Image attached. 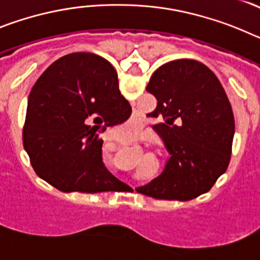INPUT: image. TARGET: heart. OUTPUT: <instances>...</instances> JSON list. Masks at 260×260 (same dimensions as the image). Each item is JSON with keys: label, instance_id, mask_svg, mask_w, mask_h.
<instances>
[{"label": "heart", "instance_id": "b5f03b06", "mask_svg": "<svg viewBox=\"0 0 260 260\" xmlns=\"http://www.w3.org/2000/svg\"><path fill=\"white\" fill-rule=\"evenodd\" d=\"M130 137H132V138H133V134H132V135H130Z\"/></svg>", "mask_w": 260, "mask_h": 260}]
</instances>
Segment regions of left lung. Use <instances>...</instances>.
I'll return each mask as SVG.
<instances>
[{"mask_svg":"<svg viewBox=\"0 0 260 260\" xmlns=\"http://www.w3.org/2000/svg\"><path fill=\"white\" fill-rule=\"evenodd\" d=\"M147 91L157 100L150 113L171 157L155 180L137 187L155 199L190 201L207 192L226 171L234 135L228 96L212 71L195 59L167 62Z\"/></svg>","mask_w":260,"mask_h":260,"instance_id":"1","label":"left lung"}]
</instances>
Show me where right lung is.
Returning a JSON list of instances; mask_svg holds the SVG:
<instances>
[{
	"label": "right lung",
	"instance_id": "obj_1",
	"mask_svg": "<svg viewBox=\"0 0 260 260\" xmlns=\"http://www.w3.org/2000/svg\"><path fill=\"white\" fill-rule=\"evenodd\" d=\"M130 114L107 59L86 52L61 57L28 96L23 146L35 173L63 192L113 191L122 182L103 162L99 133Z\"/></svg>",
	"mask_w": 260,
	"mask_h": 260
}]
</instances>
